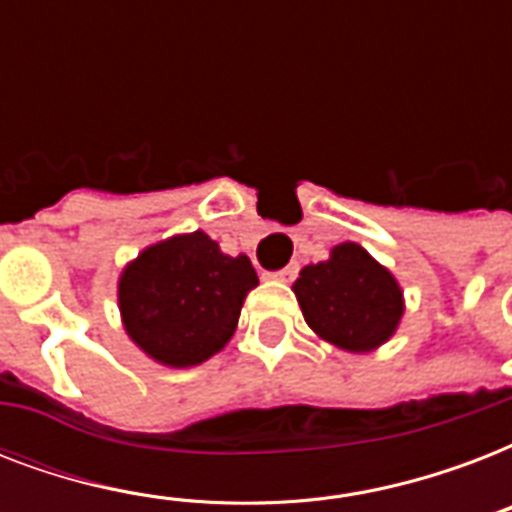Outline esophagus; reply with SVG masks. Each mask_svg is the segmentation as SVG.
<instances>
[{
	"label": "esophagus",
	"instance_id": "obj_1",
	"mask_svg": "<svg viewBox=\"0 0 512 512\" xmlns=\"http://www.w3.org/2000/svg\"><path fill=\"white\" fill-rule=\"evenodd\" d=\"M297 271H300V268H297V263H292V265H287V268H281V271L271 273V279H276V281H292L297 276Z\"/></svg>",
	"mask_w": 512,
	"mask_h": 512
}]
</instances>
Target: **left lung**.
I'll return each mask as SVG.
<instances>
[{"instance_id": "1", "label": "left lung", "mask_w": 512, "mask_h": 512, "mask_svg": "<svg viewBox=\"0 0 512 512\" xmlns=\"http://www.w3.org/2000/svg\"><path fill=\"white\" fill-rule=\"evenodd\" d=\"M292 289L308 327L350 353L380 348L404 316L393 273L353 241L337 244L324 263L305 265Z\"/></svg>"}]
</instances>
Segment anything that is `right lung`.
Listing matches in <instances>:
<instances>
[{
	"label": "right lung",
	"mask_w": 512,
	"mask_h": 512,
	"mask_svg": "<svg viewBox=\"0 0 512 512\" xmlns=\"http://www.w3.org/2000/svg\"><path fill=\"white\" fill-rule=\"evenodd\" d=\"M257 273L247 255H223L204 231L151 244L119 276V311L130 340L172 369L225 348Z\"/></svg>",
	"instance_id": "right-lung-1"
}]
</instances>
